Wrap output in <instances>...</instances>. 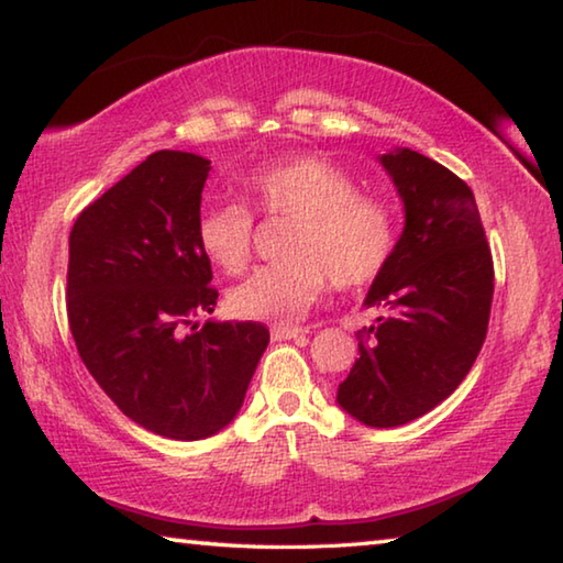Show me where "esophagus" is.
<instances>
[{
    "mask_svg": "<svg viewBox=\"0 0 563 563\" xmlns=\"http://www.w3.org/2000/svg\"><path fill=\"white\" fill-rule=\"evenodd\" d=\"M303 334H307V329L299 327H272L274 342H287V339H299Z\"/></svg>",
    "mask_w": 563,
    "mask_h": 563,
    "instance_id": "esophagus-1",
    "label": "esophagus"
}]
</instances>
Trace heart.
Segmentation results:
<instances>
[{
  "instance_id": "heart-1",
  "label": "heart",
  "mask_w": 563,
  "mask_h": 563,
  "mask_svg": "<svg viewBox=\"0 0 563 563\" xmlns=\"http://www.w3.org/2000/svg\"><path fill=\"white\" fill-rule=\"evenodd\" d=\"M242 189L266 217H291L284 252L289 260L260 266L229 289L236 317L291 324L324 297L329 276L352 289L374 282L389 264L396 229L382 199L356 191L349 172L319 154H294L249 169ZM254 214L239 201H217L199 211L197 242L227 274L252 256Z\"/></svg>"
}]
</instances>
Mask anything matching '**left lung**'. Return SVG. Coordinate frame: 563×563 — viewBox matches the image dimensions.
<instances>
[{
	"label": "left lung",
	"mask_w": 563,
	"mask_h": 563,
	"mask_svg": "<svg viewBox=\"0 0 563 563\" xmlns=\"http://www.w3.org/2000/svg\"><path fill=\"white\" fill-rule=\"evenodd\" d=\"M404 201V232L364 307L379 309L358 331V358L339 384L349 417L391 429L454 394L489 327L494 264L466 181L413 150L379 156Z\"/></svg>",
	"instance_id": "left-lung-1"
}]
</instances>
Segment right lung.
Masks as SVG:
<instances>
[{
  "label": "right lung",
  "mask_w": 563,
  "mask_h": 563,
  "mask_svg": "<svg viewBox=\"0 0 563 563\" xmlns=\"http://www.w3.org/2000/svg\"><path fill=\"white\" fill-rule=\"evenodd\" d=\"M211 162L162 150L77 217L67 317L81 362L119 411L152 434L214 437L242 409L269 344L256 321H214L211 264L197 242Z\"/></svg>",
  "instance_id": "right-lung-1"
}]
</instances>
